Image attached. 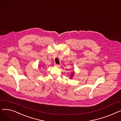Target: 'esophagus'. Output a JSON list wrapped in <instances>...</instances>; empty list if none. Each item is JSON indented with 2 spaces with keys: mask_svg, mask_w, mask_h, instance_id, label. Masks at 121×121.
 Returning a JSON list of instances; mask_svg holds the SVG:
<instances>
[{
  "mask_svg": "<svg viewBox=\"0 0 121 121\" xmlns=\"http://www.w3.org/2000/svg\"><path fill=\"white\" fill-rule=\"evenodd\" d=\"M55 66L56 67H58V68L60 67V65H58V64H55Z\"/></svg>",
  "mask_w": 121,
  "mask_h": 121,
  "instance_id": "1",
  "label": "esophagus"
}]
</instances>
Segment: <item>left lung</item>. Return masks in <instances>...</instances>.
<instances>
[{
	"label": "left lung",
	"instance_id": "1",
	"mask_svg": "<svg viewBox=\"0 0 121 121\" xmlns=\"http://www.w3.org/2000/svg\"><path fill=\"white\" fill-rule=\"evenodd\" d=\"M73 73L72 74V77H73Z\"/></svg>",
	"mask_w": 121,
	"mask_h": 121
}]
</instances>
